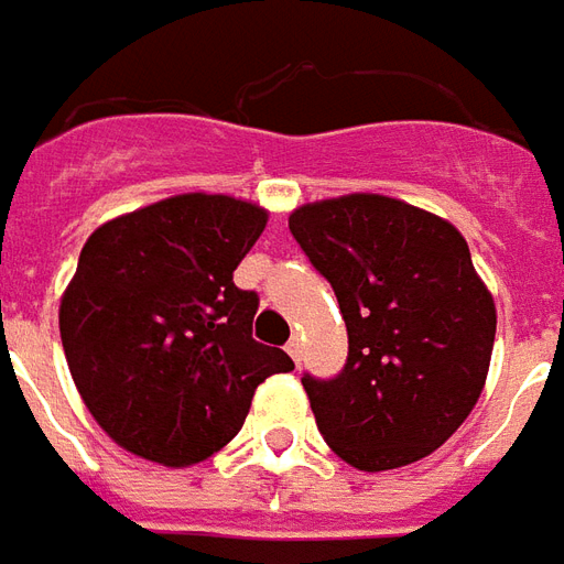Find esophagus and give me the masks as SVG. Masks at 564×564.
<instances>
[{
  "label": "esophagus",
  "instance_id": "esophagus-1",
  "mask_svg": "<svg viewBox=\"0 0 564 564\" xmlns=\"http://www.w3.org/2000/svg\"><path fill=\"white\" fill-rule=\"evenodd\" d=\"M286 354L293 356L295 366L302 362V338H299V335H293V338H290V344H286Z\"/></svg>",
  "mask_w": 564,
  "mask_h": 564
}]
</instances>
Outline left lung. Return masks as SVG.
I'll list each match as a JSON object with an SVG mask.
<instances>
[{
	"label": "left lung",
	"instance_id": "left-lung-1",
	"mask_svg": "<svg viewBox=\"0 0 564 564\" xmlns=\"http://www.w3.org/2000/svg\"><path fill=\"white\" fill-rule=\"evenodd\" d=\"M290 232L332 283L347 366L302 378L319 435L359 471L435 453L484 392L496 302L468 241L444 217L380 193L307 202Z\"/></svg>",
	"mask_w": 564,
	"mask_h": 564
}]
</instances>
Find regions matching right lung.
<instances>
[{"label": "right lung", "instance_id": "right-lung-1", "mask_svg": "<svg viewBox=\"0 0 564 564\" xmlns=\"http://www.w3.org/2000/svg\"><path fill=\"white\" fill-rule=\"evenodd\" d=\"M269 210L223 193H181L102 223L59 299L68 371L117 447L186 468L226 447L281 347L253 341L257 293L232 271Z\"/></svg>", "mask_w": 564, "mask_h": 564}]
</instances>
